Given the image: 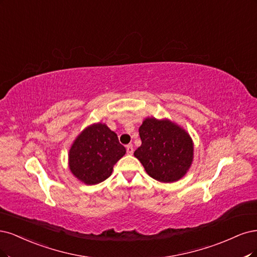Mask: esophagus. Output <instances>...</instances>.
Wrapping results in <instances>:
<instances>
[{"label":"esophagus","mask_w":257,"mask_h":257,"mask_svg":"<svg viewBox=\"0 0 257 257\" xmlns=\"http://www.w3.org/2000/svg\"><path fill=\"white\" fill-rule=\"evenodd\" d=\"M126 150H127V154H128V155H132V154H134V145H132V144H128V145L126 146Z\"/></svg>","instance_id":"obj_1"}]
</instances>
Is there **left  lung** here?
Returning <instances> with one entry per match:
<instances>
[{
	"label": "left lung",
	"mask_w": 257,
	"mask_h": 257,
	"mask_svg": "<svg viewBox=\"0 0 257 257\" xmlns=\"http://www.w3.org/2000/svg\"><path fill=\"white\" fill-rule=\"evenodd\" d=\"M139 134L142 145L134 155L148 175L161 183H175L186 175L194 158L188 131L169 118L146 117Z\"/></svg>",
	"instance_id": "obj_1"
}]
</instances>
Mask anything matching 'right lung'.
I'll list each match as a JSON object with an SVG mask.
<instances>
[{"label": "right lung", "instance_id": "obj_1", "mask_svg": "<svg viewBox=\"0 0 257 257\" xmlns=\"http://www.w3.org/2000/svg\"><path fill=\"white\" fill-rule=\"evenodd\" d=\"M125 154L126 148L118 142L117 135L99 121L85 127L74 139L68 167L81 183L97 185L111 176L115 163Z\"/></svg>", "mask_w": 257, "mask_h": 257}]
</instances>
